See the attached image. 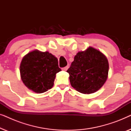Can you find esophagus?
<instances>
[{
	"mask_svg": "<svg viewBox=\"0 0 131 131\" xmlns=\"http://www.w3.org/2000/svg\"><path fill=\"white\" fill-rule=\"evenodd\" d=\"M69 69V66H66V67H63L62 68V70H64V71H67V69Z\"/></svg>",
	"mask_w": 131,
	"mask_h": 131,
	"instance_id": "esophagus-1",
	"label": "esophagus"
}]
</instances>
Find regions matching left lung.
I'll use <instances>...</instances> for the list:
<instances>
[{
  "instance_id": "8db88e82",
  "label": "left lung",
  "mask_w": 131,
  "mask_h": 131,
  "mask_svg": "<svg viewBox=\"0 0 131 131\" xmlns=\"http://www.w3.org/2000/svg\"><path fill=\"white\" fill-rule=\"evenodd\" d=\"M108 60L101 52L92 47L79 52L67 72L71 86L82 94H92L101 88L108 73Z\"/></svg>"
}]
</instances>
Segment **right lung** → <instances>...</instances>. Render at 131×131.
<instances>
[{
  "instance_id": "1",
  "label": "right lung",
  "mask_w": 131,
  "mask_h": 131,
  "mask_svg": "<svg viewBox=\"0 0 131 131\" xmlns=\"http://www.w3.org/2000/svg\"><path fill=\"white\" fill-rule=\"evenodd\" d=\"M61 70L58 60L48 52L33 51L23 57L21 78L24 85L36 93H43L53 86L55 74Z\"/></svg>"
}]
</instances>
